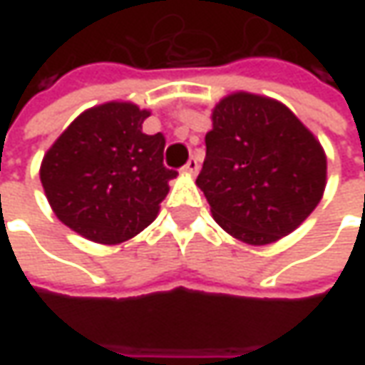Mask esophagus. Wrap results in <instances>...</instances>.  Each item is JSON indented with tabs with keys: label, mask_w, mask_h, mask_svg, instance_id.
Wrapping results in <instances>:
<instances>
[{
	"label": "esophagus",
	"mask_w": 365,
	"mask_h": 365,
	"mask_svg": "<svg viewBox=\"0 0 365 365\" xmlns=\"http://www.w3.org/2000/svg\"><path fill=\"white\" fill-rule=\"evenodd\" d=\"M197 170H199V160H197V158H189V162L185 164V173L197 175Z\"/></svg>",
	"instance_id": "esophagus-1"
}]
</instances>
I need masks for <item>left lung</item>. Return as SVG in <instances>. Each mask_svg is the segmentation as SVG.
<instances>
[{
    "mask_svg": "<svg viewBox=\"0 0 365 365\" xmlns=\"http://www.w3.org/2000/svg\"><path fill=\"white\" fill-rule=\"evenodd\" d=\"M205 135L197 187L213 219L235 240L268 245L313 213L327 185V158L313 133L280 101L232 93Z\"/></svg>",
    "mask_w": 365,
    "mask_h": 365,
    "instance_id": "left-lung-1",
    "label": "left lung"
}]
</instances>
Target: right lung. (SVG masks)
Masks as SVG:
<instances>
[{
  "label": "right lung",
  "mask_w": 365,
  "mask_h": 365,
  "mask_svg": "<svg viewBox=\"0 0 365 365\" xmlns=\"http://www.w3.org/2000/svg\"><path fill=\"white\" fill-rule=\"evenodd\" d=\"M148 109L109 101L83 111L42 158L54 215L97 244L132 240L156 219L178 173L164 166V135H148Z\"/></svg>",
  "instance_id": "right-lung-1"
}]
</instances>
